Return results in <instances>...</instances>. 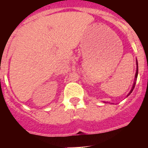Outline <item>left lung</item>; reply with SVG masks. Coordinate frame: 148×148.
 Segmentation results:
<instances>
[{"label": "left lung", "mask_w": 148, "mask_h": 148, "mask_svg": "<svg viewBox=\"0 0 148 148\" xmlns=\"http://www.w3.org/2000/svg\"><path fill=\"white\" fill-rule=\"evenodd\" d=\"M137 76H138V61H137L136 60V75H135V79H134V82H133V87H132V89L130 90V92L127 94V97L128 95H130V93H131L132 92H133V89H134V87H135V85H136V81L137 79ZM105 103V102H104Z\"/></svg>", "instance_id": "left-lung-1"}]
</instances>
